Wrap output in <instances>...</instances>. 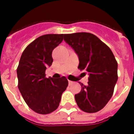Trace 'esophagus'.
<instances>
[{
	"label": "esophagus",
	"instance_id": "1",
	"mask_svg": "<svg viewBox=\"0 0 134 134\" xmlns=\"http://www.w3.org/2000/svg\"><path fill=\"white\" fill-rule=\"evenodd\" d=\"M68 83H69V85H71V84L73 83V81H68Z\"/></svg>",
	"mask_w": 134,
	"mask_h": 134
}]
</instances>
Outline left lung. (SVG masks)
Listing matches in <instances>:
<instances>
[{
    "mask_svg": "<svg viewBox=\"0 0 134 134\" xmlns=\"http://www.w3.org/2000/svg\"><path fill=\"white\" fill-rule=\"evenodd\" d=\"M64 40L79 55L78 68L89 74L87 86L80 83L81 90L75 94L76 104L84 112H98L112 97L118 79L114 55L105 43L90 32L65 34Z\"/></svg>",
    "mask_w": 134,
    "mask_h": 134,
    "instance_id": "obj_1",
    "label": "left lung"
}]
</instances>
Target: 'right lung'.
<instances>
[{
  "label": "right lung",
  "mask_w": 134,
  "mask_h": 134,
  "mask_svg": "<svg viewBox=\"0 0 134 134\" xmlns=\"http://www.w3.org/2000/svg\"><path fill=\"white\" fill-rule=\"evenodd\" d=\"M63 34H48L37 37L22 53L16 72L18 88L24 101L37 113L46 115L55 110L62 94L68 86L65 76L46 78V67L53 63L52 52L63 40Z\"/></svg>",
  "instance_id": "1"
}]
</instances>
